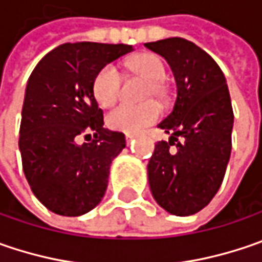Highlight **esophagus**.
Segmentation results:
<instances>
[{"instance_id":"esophagus-1","label":"esophagus","mask_w":262,"mask_h":262,"mask_svg":"<svg viewBox=\"0 0 262 262\" xmlns=\"http://www.w3.org/2000/svg\"><path fill=\"white\" fill-rule=\"evenodd\" d=\"M133 139H135V135H130V133H127V135H126V141H127V143L132 142Z\"/></svg>"}]
</instances>
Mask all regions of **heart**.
I'll list each match as a JSON object with an SVG mask.
<instances>
[{"mask_svg":"<svg viewBox=\"0 0 262 262\" xmlns=\"http://www.w3.org/2000/svg\"><path fill=\"white\" fill-rule=\"evenodd\" d=\"M127 67L138 76L148 80V86L145 89V97L164 98L165 88L163 79L165 76V67L161 58L145 52L132 57L127 63ZM121 76L119 70L113 66H104L94 79V97L102 107H111L120 94ZM161 114V108L155 101H145L139 105L120 104L119 107L110 111L107 117V124L113 130L124 132V133H136L143 127L152 124Z\"/></svg>","mask_w":262,"mask_h":262,"instance_id":"heart-1","label":"heart"}]
</instances>
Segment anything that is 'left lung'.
I'll return each instance as SVG.
<instances>
[{
	"mask_svg": "<svg viewBox=\"0 0 262 262\" xmlns=\"http://www.w3.org/2000/svg\"><path fill=\"white\" fill-rule=\"evenodd\" d=\"M145 47L164 57L177 89L174 107L158 124L170 139L157 142L148 163L151 193L167 212L192 215L214 198L230 160L229 88L219 64L190 40L168 38Z\"/></svg>",
	"mask_w": 262,
	"mask_h": 262,
	"instance_id": "1",
	"label": "left lung"
}]
</instances>
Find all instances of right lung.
I'll return each mask as SVG.
<instances>
[{
  "label": "right lung",
  "mask_w": 262,
  "mask_h": 262,
  "mask_svg": "<svg viewBox=\"0 0 262 262\" xmlns=\"http://www.w3.org/2000/svg\"><path fill=\"white\" fill-rule=\"evenodd\" d=\"M132 51L124 43H63L29 77L18 149L32 192L55 214H86L105 195L110 165L126 139L102 127L104 116L92 86L104 66ZM85 131H95L94 139L79 145L77 138Z\"/></svg>",
  "instance_id": "1"
}]
</instances>
